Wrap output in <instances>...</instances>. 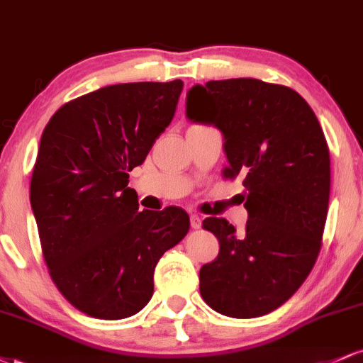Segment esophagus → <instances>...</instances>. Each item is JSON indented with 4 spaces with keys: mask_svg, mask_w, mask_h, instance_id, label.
I'll return each instance as SVG.
<instances>
[{
    "mask_svg": "<svg viewBox=\"0 0 363 363\" xmlns=\"http://www.w3.org/2000/svg\"><path fill=\"white\" fill-rule=\"evenodd\" d=\"M189 222H191V227H193V228H199V227H201V216L196 215V213H191Z\"/></svg>",
    "mask_w": 363,
    "mask_h": 363,
    "instance_id": "esophagus-1",
    "label": "esophagus"
}]
</instances>
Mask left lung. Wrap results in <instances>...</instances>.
I'll return each mask as SVG.
<instances>
[{
	"label": "left lung",
	"instance_id": "8db88e82",
	"mask_svg": "<svg viewBox=\"0 0 363 363\" xmlns=\"http://www.w3.org/2000/svg\"><path fill=\"white\" fill-rule=\"evenodd\" d=\"M187 118L223 135L225 179H242L249 218L237 232L203 220L220 242L199 269V291L228 318H259L283 306L309 277L323 245L331 167L320 124L301 95L256 78L196 85Z\"/></svg>",
	"mask_w": 363,
	"mask_h": 363
}]
</instances>
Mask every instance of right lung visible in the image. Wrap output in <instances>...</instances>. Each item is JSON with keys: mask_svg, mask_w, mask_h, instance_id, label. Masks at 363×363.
Returning <instances> with one entry per match:
<instances>
[{"mask_svg": "<svg viewBox=\"0 0 363 363\" xmlns=\"http://www.w3.org/2000/svg\"><path fill=\"white\" fill-rule=\"evenodd\" d=\"M184 83H119L66 102L49 119L30 205L54 285L97 319L135 315L153 272L189 230L182 208L138 211L129 174L176 114Z\"/></svg>", "mask_w": 363, "mask_h": 363, "instance_id": "obj_1", "label": "right lung"}]
</instances>
